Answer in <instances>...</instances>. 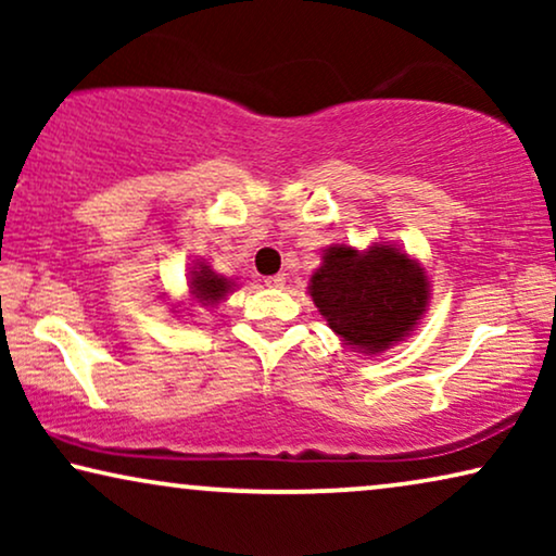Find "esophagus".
Listing matches in <instances>:
<instances>
[{
	"label": "esophagus",
	"instance_id": "obj_1",
	"mask_svg": "<svg viewBox=\"0 0 556 556\" xmlns=\"http://www.w3.org/2000/svg\"><path fill=\"white\" fill-rule=\"evenodd\" d=\"M265 286L268 288H283L286 286V273H276V276L265 278Z\"/></svg>",
	"mask_w": 556,
	"mask_h": 556
}]
</instances>
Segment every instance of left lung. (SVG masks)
<instances>
[{"instance_id": "8db88e82", "label": "left lung", "mask_w": 556, "mask_h": 556, "mask_svg": "<svg viewBox=\"0 0 556 556\" xmlns=\"http://www.w3.org/2000/svg\"><path fill=\"white\" fill-rule=\"evenodd\" d=\"M308 288L331 329L367 354L384 352L413 331L428 306L425 270L390 245H375L369 253L329 248Z\"/></svg>"}]
</instances>
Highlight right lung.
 <instances>
[{"label": "right lung", "instance_id": "obj_1", "mask_svg": "<svg viewBox=\"0 0 556 556\" xmlns=\"http://www.w3.org/2000/svg\"><path fill=\"white\" fill-rule=\"evenodd\" d=\"M189 288H192L194 299L200 303H217L227 293V288H230V280L215 276L207 265H200V268L192 270Z\"/></svg>", "mask_w": 556, "mask_h": 556}]
</instances>
